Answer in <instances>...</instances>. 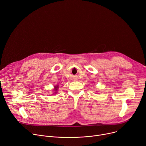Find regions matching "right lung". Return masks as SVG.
<instances>
[{"label":"right lung","mask_w":146,"mask_h":146,"mask_svg":"<svg viewBox=\"0 0 146 146\" xmlns=\"http://www.w3.org/2000/svg\"><path fill=\"white\" fill-rule=\"evenodd\" d=\"M58 87V86H57V87H55V90H56L58 89V88H57Z\"/></svg>","instance_id":"1"}]
</instances>
